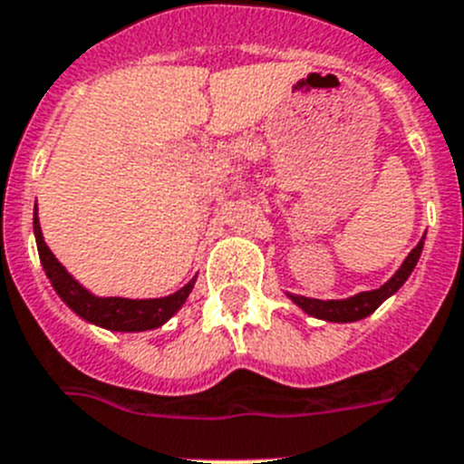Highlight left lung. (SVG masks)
Returning <instances> with one entry per match:
<instances>
[{
	"label": "left lung",
	"mask_w": 464,
	"mask_h": 464,
	"mask_svg": "<svg viewBox=\"0 0 464 464\" xmlns=\"http://www.w3.org/2000/svg\"><path fill=\"white\" fill-rule=\"evenodd\" d=\"M422 245H424V238L420 240V243L415 245V250H411V255L403 259L399 271H396V274L392 276L382 287H377V290L358 292V295L346 299H311V297H302V295H290V292H287V297H290L299 309L306 311L309 316L321 318V321H330V323L361 321V318L371 316L372 311L382 304L384 299L392 297V295H394L403 283H406L408 276H411L412 268H415V264H418L420 255H422Z\"/></svg>",
	"instance_id": "left-lung-1"
}]
</instances>
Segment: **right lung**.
<instances>
[{
	"instance_id": "obj_1",
	"label": "right lung",
	"mask_w": 464,
	"mask_h": 464,
	"mask_svg": "<svg viewBox=\"0 0 464 464\" xmlns=\"http://www.w3.org/2000/svg\"><path fill=\"white\" fill-rule=\"evenodd\" d=\"M33 228L34 240H37V252H40V262L46 271V278L52 280L56 295L63 299L70 309L75 311L77 316L84 318L87 323H93V325H99V328L115 330V333H141V330L160 328L184 306L190 290L196 285V278H193L181 290L169 295V297L158 299L96 297L87 287H82L65 271L63 264L53 256V252L46 247L40 219H37V208H34Z\"/></svg>"
}]
</instances>
